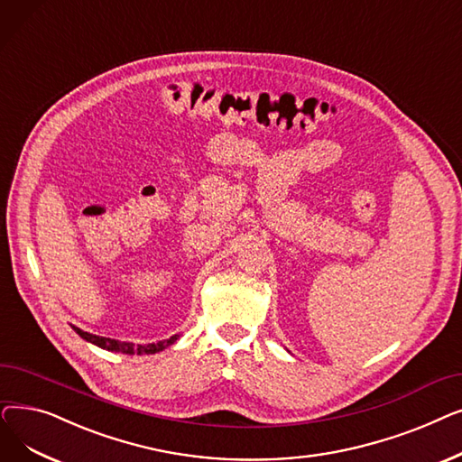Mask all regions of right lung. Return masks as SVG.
I'll return each instance as SVG.
<instances>
[{
  "instance_id": "obj_1",
  "label": "right lung",
  "mask_w": 462,
  "mask_h": 462,
  "mask_svg": "<svg viewBox=\"0 0 462 462\" xmlns=\"http://www.w3.org/2000/svg\"><path fill=\"white\" fill-rule=\"evenodd\" d=\"M73 328L88 342H92V344H96V346H99L103 349H108V351H122V354H129V356H134V354H137V356L158 354V351L165 349L167 346H171L174 340L179 338V335H174V337H171V338H167L163 342H158V344H144V346L139 344V346H134V344H129V342H118V340H113V338H105V337L84 333V331H80L79 327H73Z\"/></svg>"
}]
</instances>
